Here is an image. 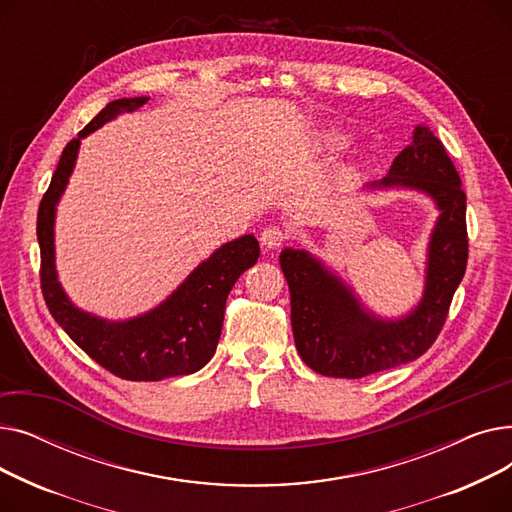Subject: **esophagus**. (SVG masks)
Here are the masks:
<instances>
[{
  "mask_svg": "<svg viewBox=\"0 0 512 512\" xmlns=\"http://www.w3.org/2000/svg\"><path fill=\"white\" fill-rule=\"evenodd\" d=\"M259 240H261V245H263L265 249H278V247L284 245L286 232H284L280 226H267V228L261 230Z\"/></svg>",
  "mask_w": 512,
  "mask_h": 512,
  "instance_id": "esophagus-1",
  "label": "esophagus"
}]
</instances>
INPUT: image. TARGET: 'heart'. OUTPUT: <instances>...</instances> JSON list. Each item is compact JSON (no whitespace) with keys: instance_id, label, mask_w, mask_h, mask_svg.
Instances as JSON below:
<instances>
[{"instance_id":"heart-1","label":"heart","mask_w":512,"mask_h":512,"mask_svg":"<svg viewBox=\"0 0 512 512\" xmlns=\"http://www.w3.org/2000/svg\"><path fill=\"white\" fill-rule=\"evenodd\" d=\"M321 141L326 147H340L344 143V134L338 128H326L321 132Z\"/></svg>"}]
</instances>
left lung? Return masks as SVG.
I'll return each mask as SVG.
<instances>
[{
    "instance_id": "obj_1",
    "label": "left lung",
    "mask_w": 512,
    "mask_h": 512,
    "mask_svg": "<svg viewBox=\"0 0 512 512\" xmlns=\"http://www.w3.org/2000/svg\"><path fill=\"white\" fill-rule=\"evenodd\" d=\"M369 191L423 193L438 220L427 242L421 301L402 317L369 311L336 272L305 249H284L280 265L290 290V321L301 359L328 378L359 380L421 357L438 338L454 290L467 270V197L442 141L425 124L392 161L388 176Z\"/></svg>"
}]
</instances>
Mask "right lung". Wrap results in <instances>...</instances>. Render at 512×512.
<instances>
[{
    "instance_id": "right-lung-1",
    "label": "right lung",
    "mask_w": 512,
    "mask_h": 512,
    "mask_svg": "<svg viewBox=\"0 0 512 512\" xmlns=\"http://www.w3.org/2000/svg\"><path fill=\"white\" fill-rule=\"evenodd\" d=\"M147 101L149 97H122L107 103L78 132L62 151L37 215L41 290L49 313L93 361L132 382H159L205 367L222 334L228 294L240 274L259 259L253 234L234 238L201 261L166 301L130 319H103L68 299L56 270V209L72 176L80 141L120 114L137 112Z\"/></svg>"
}]
</instances>
